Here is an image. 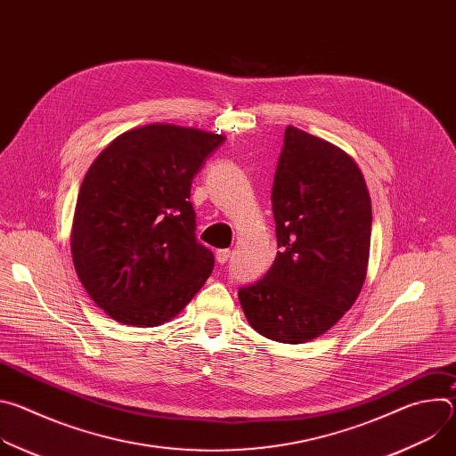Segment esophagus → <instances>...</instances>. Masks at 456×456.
<instances>
[{
	"label": "esophagus",
	"instance_id": "34e87169",
	"mask_svg": "<svg viewBox=\"0 0 456 456\" xmlns=\"http://www.w3.org/2000/svg\"><path fill=\"white\" fill-rule=\"evenodd\" d=\"M215 256H216V262H218L220 265H224V264H227V259H229V256H231V250H229V248H218Z\"/></svg>",
	"mask_w": 456,
	"mask_h": 456
}]
</instances>
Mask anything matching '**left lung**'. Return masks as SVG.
Here are the masks:
<instances>
[{
    "label": "left lung",
    "instance_id": "8db88e82",
    "mask_svg": "<svg viewBox=\"0 0 456 456\" xmlns=\"http://www.w3.org/2000/svg\"><path fill=\"white\" fill-rule=\"evenodd\" d=\"M271 200L280 250L267 274L238 297L257 334L301 345L330 330L362 289L370 194L345 151L287 126Z\"/></svg>",
    "mask_w": 456,
    "mask_h": 456
}]
</instances>
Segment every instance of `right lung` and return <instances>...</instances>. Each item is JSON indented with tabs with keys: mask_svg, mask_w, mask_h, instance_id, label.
<instances>
[{
	"mask_svg": "<svg viewBox=\"0 0 456 456\" xmlns=\"http://www.w3.org/2000/svg\"><path fill=\"white\" fill-rule=\"evenodd\" d=\"M225 142L218 134L148 124L90 166L76 206V273L99 308L134 327L173 319L215 267L197 240L191 183Z\"/></svg>",
	"mask_w": 456,
	"mask_h": 456,
	"instance_id": "1",
	"label": "right lung"
}]
</instances>
